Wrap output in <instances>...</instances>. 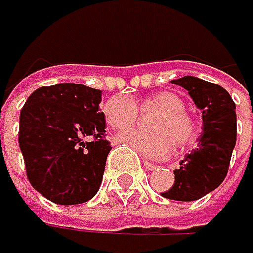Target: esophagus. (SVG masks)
Segmentation results:
<instances>
[{"mask_svg": "<svg viewBox=\"0 0 253 253\" xmlns=\"http://www.w3.org/2000/svg\"><path fill=\"white\" fill-rule=\"evenodd\" d=\"M143 166H144V169H146V170H149V171H152V170H156V169H158V166H155V164H152V163H149V161H146V160H143Z\"/></svg>", "mask_w": 253, "mask_h": 253, "instance_id": "34e87169", "label": "esophagus"}]
</instances>
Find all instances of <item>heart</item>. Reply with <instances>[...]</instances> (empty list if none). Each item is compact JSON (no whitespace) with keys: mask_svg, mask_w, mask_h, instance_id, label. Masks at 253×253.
<instances>
[{"mask_svg":"<svg viewBox=\"0 0 253 253\" xmlns=\"http://www.w3.org/2000/svg\"><path fill=\"white\" fill-rule=\"evenodd\" d=\"M160 109L161 113L152 122L153 132L129 129L118 134V141L126 144L144 158L163 160L169 156L176 143L179 146L189 144L197 135V124L191 115L185 112L183 100L173 92H158L152 95L144 107ZM103 113L107 124L115 129H126L138 119L137 106L126 97L116 95L106 101Z\"/></svg>","mask_w":253,"mask_h":253,"instance_id":"obj_1","label":"heart"}]
</instances>
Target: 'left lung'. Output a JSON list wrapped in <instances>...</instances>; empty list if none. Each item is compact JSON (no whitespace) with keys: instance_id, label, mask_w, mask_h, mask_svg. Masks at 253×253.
I'll use <instances>...</instances> for the list:
<instances>
[{"instance_id":"obj_1","label":"left lung","mask_w":253,"mask_h":253,"mask_svg":"<svg viewBox=\"0 0 253 253\" xmlns=\"http://www.w3.org/2000/svg\"><path fill=\"white\" fill-rule=\"evenodd\" d=\"M171 83L188 90L203 113V128L197 149L174 170V185L161 195L176 201H195L214 191L228 173L237 137L236 104L222 86L194 76H183Z\"/></svg>"}]
</instances>
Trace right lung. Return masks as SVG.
Wrapping results in <instances>:
<instances>
[{"label": "right lung", "mask_w": 253, "mask_h": 253, "mask_svg": "<svg viewBox=\"0 0 253 253\" xmlns=\"http://www.w3.org/2000/svg\"><path fill=\"white\" fill-rule=\"evenodd\" d=\"M101 90L79 83L36 89L19 118V147L29 183L47 200L70 206L95 197L112 150Z\"/></svg>", "instance_id": "add662e5"}]
</instances>
